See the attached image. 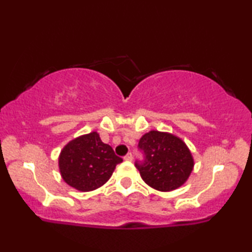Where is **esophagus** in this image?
<instances>
[{"mask_svg": "<svg viewBox=\"0 0 252 252\" xmlns=\"http://www.w3.org/2000/svg\"><path fill=\"white\" fill-rule=\"evenodd\" d=\"M124 159L127 160V161H132V159H133V155L130 154V153H128V154L126 155V156H125V158H124Z\"/></svg>", "mask_w": 252, "mask_h": 252, "instance_id": "esophagus-1", "label": "esophagus"}]
</instances>
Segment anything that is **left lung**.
<instances>
[{"mask_svg":"<svg viewBox=\"0 0 252 252\" xmlns=\"http://www.w3.org/2000/svg\"><path fill=\"white\" fill-rule=\"evenodd\" d=\"M140 149L146 155L136 163L141 178L151 188L171 191L180 188L194 170V157L185 141L174 134L153 129L142 135Z\"/></svg>","mask_w":252,"mask_h":252,"instance_id":"1","label":"left lung"}]
</instances>
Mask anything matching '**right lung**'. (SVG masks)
<instances>
[{
	"label": "right lung",
	"mask_w": 252,
	"mask_h": 252,
	"mask_svg": "<svg viewBox=\"0 0 252 252\" xmlns=\"http://www.w3.org/2000/svg\"><path fill=\"white\" fill-rule=\"evenodd\" d=\"M122 161L94 130L65 144L58 156V170L65 184L86 192L102 187Z\"/></svg>",
	"instance_id": "1"
}]
</instances>
